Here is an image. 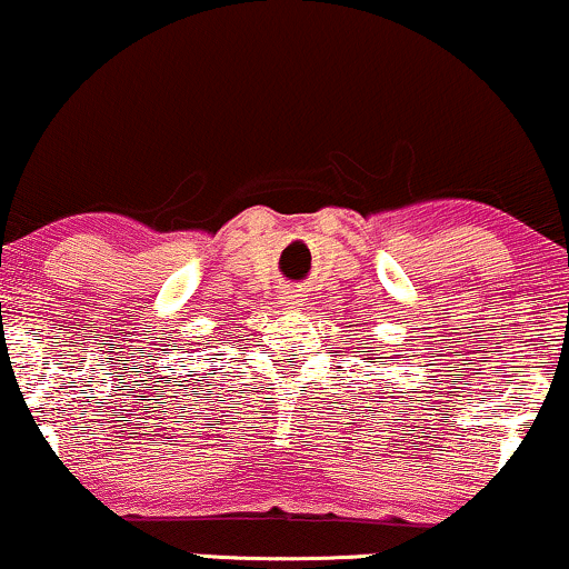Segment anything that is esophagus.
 Listing matches in <instances>:
<instances>
[{
    "label": "esophagus",
    "mask_w": 569,
    "mask_h": 569,
    "mask_svg": "<svg viewBox=\"0 0 569 569\" xmlns=\"http://www.w3.org/2000/svg\"><path fill=\"white\" fill-rule=\"evenodd\" d=\"M282 303L287 308H298V306H303V296H300V290H284L282 292Z\"/></svg>",
    "instance_id": "esophagus-1"
}]
</instances>
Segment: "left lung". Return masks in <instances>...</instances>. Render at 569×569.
Wrapping results in <instances>:
<instances>
[{
	"instance_id": "1",
	"label": "left lung",
	"mask_w": 569,
	"mask_h": 569,
	"mask_svg": "<svg viewBox=\"0 0 569 569\" xmlns=\"http://www.w3.org/2000/svg\"><path fill=\"white\" fill-rule=\"evenodd\" d=\"M363 353H369V350H363Z\"/></svg>"
}]
</instances>
